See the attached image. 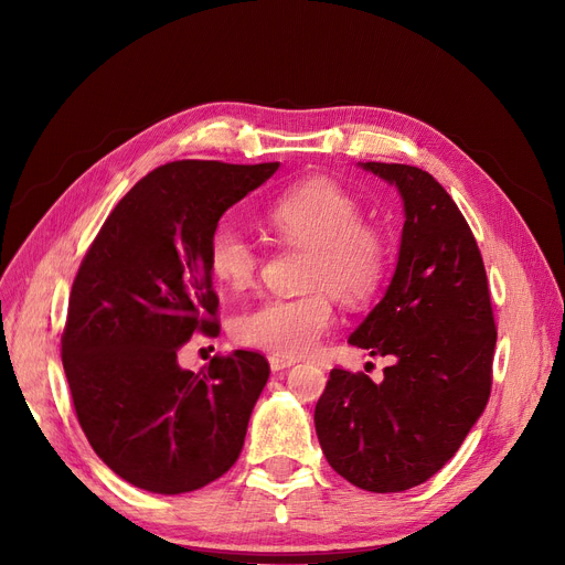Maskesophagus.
Segmentation results:
<instances>
[{"label": "esophagus", "mask_w": 565, "mask_h": 565, "mask_svg": "<svg viewBox=\"0 0 565 565\" xmlns=\"http://www.w3.org/2000/svg\"><path fill=\"white\" fill-rule=\"evenodd\" d=\"M267 362H270V369L277 373V371H284V369H290L295 362L288 360V358H279V354H273V358H267Z\"/></svg>", "instance_id": "1"}]
</instances>
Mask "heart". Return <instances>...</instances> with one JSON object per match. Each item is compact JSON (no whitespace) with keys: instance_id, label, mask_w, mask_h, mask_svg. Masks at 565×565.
Returning a JSON list of instances; mask_svg holds the SVG:
<instances>
[{"instance_id":"obj_1","label":"heart","mask_w":565,"mask_h":565,"mask_svg":"<svg viewBox=\"0 0 565 565\" xmlns=\"http://www.w3.org/2000/svg\"><path fill=\"white\" fill-rule=\"evenodd\" d=\"M362 220V203L334 181L316 178L286 190L267 211V224L286 241L311 247L305 275L311 290L265 298L243 311L233 322L235 339L279 358H302L330 330L332 292L350 305L373 298L387 275L390 247ZM258 260L256 245L241 228L231 222L215 226L207 241V267L224 288H247Z\"/></svg>"}]
</instances>
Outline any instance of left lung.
Segmentation results:
<instances>
[{
  "label": "left lung",
  "instance_id": "left-lung-1",
  "mask_svg": "<svg viewBox=\"0 0 565 565\" xmlns=\"http://www.w3.org/2000/svg\"><path fill=\"white\" fill-rule=\"evenodd\" d=\"M360 167L398 190L405 224L392 281L348 341L394 364L382 382L334 369L313 424L345 481L403 492L447 465L479 422L497 330L479 245L447 190L409 164Z\"/></svg>",
  "mask_w": 565,
  "mask_h": 565
}]
</instances>
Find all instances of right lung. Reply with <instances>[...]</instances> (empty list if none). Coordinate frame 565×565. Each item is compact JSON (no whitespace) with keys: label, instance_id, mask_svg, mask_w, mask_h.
Segmentation results:
<instances>
[{"label":"right lung","instance_id":"1","mask_svg":"<svg viewBox=\"0 0 565 565\" xmlns=\"http://www.w3.org/2000/svg\"><path fill=\"white\" fill-rule=\"evenodd\" d=\"M277 169L215 160L158 167L118 201L79 265L64 371L88 444L135 488L199 490L243 451L267 360L233 350L192 373L178 352L194 332H220L211 233Z\"/></svg>","mask_w":565,"mask_h":565}]
</instances>
